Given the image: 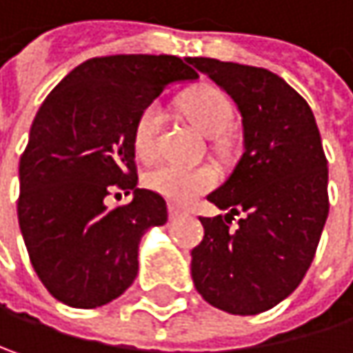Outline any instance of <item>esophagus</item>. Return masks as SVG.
<instances>
[{
    "mask_svg": "<svg viewBox=\"0 0 353 353\" xmlns=\"http://www.w3.org/2000/svg\"><path fill=\"white\" fill-rule=\"evenodd\" d=\"M183 214H185V212L179 208V206H176V204H172V206H170V218H172V220H176V218L183 216Z\"/></svg>",
    "mask_w": 353,
    "mask_h": 353,
    "instance_id": "1",
    "label": "esophagus"
}]
</instances>
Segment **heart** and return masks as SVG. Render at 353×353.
<instances>
[{"instance_id": "heart-1", "label": "heart", "mask_w": 353, "mask_h": 353, "mask_svg": "<svg viewBox=\"0 0 353 353\" xmlns=\"http://www.w3.org/2000/svg\"><path fill=\"white\" fill-rule=\"evenodd\" d=\"M179 111L206 137L224 135L234 121V105L226 92L216 86H200L179 99ZM163 129V111L157 103L145 105L133 127V149L139 159L149 161L157 153ZM216 174L208 165H177L161 163L153 168L145 183L149 190L168 198L174 204H190L200 194L208 192Z\"/></svg>"}]
</instances>
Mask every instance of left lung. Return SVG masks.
Wrapping results in <instances>:
<instances>
[{"label":"left lung","instance_id":"obj_1","mask_svg":"<svg viewBox=\"0 0 353 353\" xmlns=\"http://www.w3.org/2000/svg\"><path fill=\"white\" fill-rule=\"evenodd\" d=\"M190 64L232 97L244 137L232 176L208 196L228 214L200 218L192 279L210 305L256 315L289 297L313 263L330 212L327 159L311 107L271 70L216 58Z\"/></svg>","mask_w":353,"mask_h":353}]
</instances>
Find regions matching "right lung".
<instances>
[{
  "label": "right lung",
  "instance_id": "1",
  "mask_svg": "<svg viewBox=\"0 0 353 353\" xmlns=\"http://www.w3.org/2000/svg\"><path fill=\"white\" fill-rule=\"evenodd\" d=\"M190 58H90L46 97L19 157L17 220L36 274L58 301L92 309L123 295L139 241L168 222L165 200L137 188L133 127L168 84L194 81ZM112 189L134 192L109 210Z\"/></svg>",
  "mask_w": 353,
  "mask_h": 353
}]
</instances>
